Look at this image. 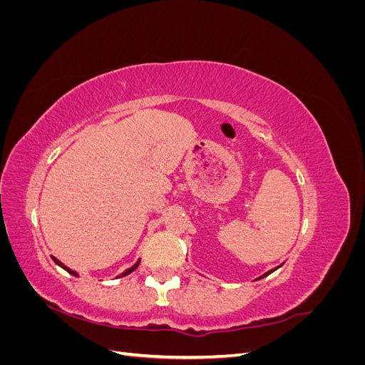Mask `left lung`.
<instances>
[{"mask_svg":"<svg viewBox=\"0 0 365 365\" xmlns=\"http://www.w3.org/2000/svg\"><path fill=\"white\" fill-rule=\"evenodd\" d=\"M282 264H283V263H282ZM282 264H279V267H277V268H274V269H269V271H268V272H264V274H263V275H260V277H257V279H256V280H260V279H263V277H267V275H269V274H271V272H274V271H275V269H279V268H280V267H282Z\"/></svg>","mask_w":365,"mask_h":365,"instance_id":"8db88e82","label":"left lung"}]
</instances>
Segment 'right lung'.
Returning a JSON list of instances; mask_svg holds the SVG:
<instances>
[{
  "label": "right lung",
  "instance_id": "add662e5",
  "mask_svg": "<svg viewBox=\"0 0 365 365\" xmlns=\"http://www.w3.org/2000/svg\"><path fill=\"white\" fill-rule=\"evenodd\" d=\"M53 260H54V263H56L58 264V267H61L62 269H65V271H67V272H70L71 275H74V277H79V274H77L76 271H73V269H70L68 267H65V264L61 262V260H58L56 257H53ZM138 264H140V259L134 263V264H132V267L130 268H128L125 272H121L120 275H118V277H125V275H128V274H130L132 271H135L137 269V267H138Z\"/></svg>",
  "mask_w": 365,
  "mask_h": 365
}]
</instances>
